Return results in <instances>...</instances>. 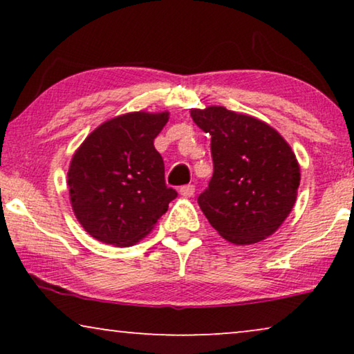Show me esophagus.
<instances>
[{
    "instance_id": "1",
    "label": "esophagus",
    "mask_w": 354,
    "mask_h": 354,
    "mask_svg": "<svg viewBox=\"0 0 354 354\" xmlns=\"http://www.w3.org/2000/svg\"><path fill=\"white\" fill-rule=\"evenodd\" d=\"M178 192H180L182 196L190 198V196L195 195V185H192V183H188V185L180 187V190H178Z\"/></svg>"
}]
</instances>
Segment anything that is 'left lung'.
Wrapping results in <instances>:
<instances>
[{"label":"left lung","instance_id":"8db88e82","mask_svg":"<svg viewBox=\"0 0 354 354\" xmlns=\"http://www.w3.org/2000/svg\"><path fill=\"white\" fill-rule=\"evenodd\" d=\"M211 135L214 172L198 196L203 214L222 239L251 245L283 224L297 201L299 164L277 130L224 106L192 109Z\"/></svg>","mask_w":354,"mask_h":354}]
</instances>
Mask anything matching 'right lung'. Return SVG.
I'll return each instance as SVG.
<instances>
[{
    "label": "right lung",
    "instance_id": "right-lung-1",
    "mask_svg": "<svg viewBox=\"0 0 354 354\" xmlns=\"http://www.w3.org/2000/svg\"><path fill=\"white\" fill-rule=\"evenodd\" d=\"M169 113H129L106 120L72 156L67 185L80 225L103 243L132 246L177 196L154 148Z\"/></svg>",
    "mask_w": 354,
    "mask_h": 354
}]
</instances>
